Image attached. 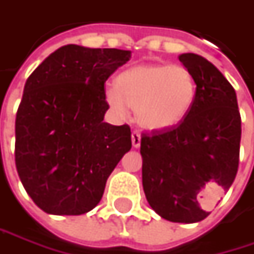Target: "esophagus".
I'll list each match as a JSON object with an SVG mask.
<instances>
[{
    "mask_svg": "<svg viewBox=\"0 0 254 254\" xmlns=\"http://www.w3.org/2000/svg\"><path fill=\"white\" fill-rule=\"evenodd\" d=\"M130 138H132V145H133V148H139V145H141V135H139V132L133 130L132 135H130Z\"/></svg>",
    "mask_w": 254,
    "mask_h": 254,
    "instance_id": "34e87169",
    "label": "esophagus"
}]
</instances>
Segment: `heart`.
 Segmentation results:
<instances>
[{
  "label": "heart",
  "instance_id": "b5f03b06",
  "mask_svg": "<svg viewBox=\"0 0 254 254\" xmlns=\"http://www.w3.org/2000/svg\"><path fill=\"white\" fill-rule=\"evenodd\" d=\"M195 97V78L182 65H138L124 71L118 85L106 88V100L116 113L127 115L130 106L138 122L152 130L182 124Z\"/></svg>",
  "mask_w": 254,
  "mask_h": 254
}]
</instances>
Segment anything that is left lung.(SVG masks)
I'll return each mask as SVG.
<instances>
[{
    "instance_id": "left-lung-1",
    "label": "left lung",
    "mask_w": 254,
    "mask_h": 254,
    "mask_svg": "<svg viewBox=\"0 0 254 254\" xmlns=\"http://www.w3.org/2000/svg\"><path fill=\"white\" fill-rule=\"evenodd\" d=\"M179 61L196 81L195 102L177 127L142 133V186L161 218L192 224L209 215L206 206L236 179L242 118L236 91L217 66L196 54Z\"/></svg>"
}]
</instances>
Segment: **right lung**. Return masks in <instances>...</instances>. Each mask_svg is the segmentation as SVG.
Masks as SVG:
<instances>
[{
    "label": "right lung",
    "mask_w": 254,
    "mask_h": 254,
    "mask_svg": "<svg viewBox=\"0 0 254 254\" xmlns=\"http://www.w3.org/2000/svg\"><path fill=\"white\" fill-rule=\"evenodd\" d=\"M129 58L130 51L65 45L26 81L14 155L20 180L42 211H91L130 150V127L103 122L109 109L104 82Z\"/></svg>",
    "instance_id": "add662e5"
}]
</instances>
